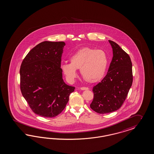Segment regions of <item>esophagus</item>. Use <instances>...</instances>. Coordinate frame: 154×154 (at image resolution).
Here are the masks:
<instances>
[{"label":"esophagus","mask_w":154,"mask_h":154,"mask_svg":"<svg viewBox=\"0 0 154 154\" xmlns=\"http://www.w3.org/2000/svg\"><path fill=\"white\" fill-rule=\"evenodd\" d=\"M80 89H81V90H88L89 89V88H87V87H81V88H80Z\"/></svg>","instance_id":"esophagus-1"}]
</instances>
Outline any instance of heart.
I'll list each match as a JSON object with an SVG mask.
<instances>
[{"label": "heart", "instance_id": "heart-1", "mask_svg": "<svg viewBox=\"0 0 154 154\" xmlns=\"http://www.w3.org/2000/svg\"><path fill=\"white\" fill-rule=\"evenodd\" d=\"M108 63L107 55L103 51L84 47L70 57V64L61 65V70L67 80L73 81L77 76L76 69H80L83 80L89 83H95L103 77Z\"/></svg>", "mask_w": 154, "mask_h": 154}]
</instances>
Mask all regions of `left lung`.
Listing matches in <instances>:
<instances>
[{
	"mask_svg": "<svg viewBox=\"0 0 154 154\" xmlns=\"http://www.w3.org/2000/svg\"><path fill=\"white\" fill-rule=\"evenodd\" d=\"M113 57L106 76L93 89L90 108L99 114L118 110L125 101L133 81L132 63L129 55L116 42L109 40Z\"/></svg>",
	"mask_w": 154,
	"mask_h": 154,
	"instance_id": "obj_1",
	"label": "left lung"
}]
</instances>
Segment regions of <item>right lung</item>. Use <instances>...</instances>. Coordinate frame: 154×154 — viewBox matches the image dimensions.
<instances>
[{
  "mask_svg": "<svg viewBox=\"0 0 154 154\" xmlns=\"http://www.w3.org/2000/svg\"><path fill=\"white\" fill-rule=\"evenodd\" d=\"M65 43L43 42L32 49L20 69L21 94L32 112L45 118L56 117L64 110L75 87L62 78L61 56Z\"/></svg>",
  "mask_w": 154,
  "mask_h": 154,
  "instance_id": "add662e5",
  "label": "right lung"
}]
</instances>
